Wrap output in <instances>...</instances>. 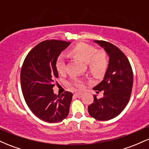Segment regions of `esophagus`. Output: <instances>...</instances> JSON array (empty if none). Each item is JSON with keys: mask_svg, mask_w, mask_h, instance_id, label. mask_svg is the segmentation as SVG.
<instances>
[{"mask_svg": "<svg viewBox=\"0 0 149 149\" xmlns=\"http://www.w3.org/2000/svg\"><path fill=\"white\" fill-rule=\"evenodd\" d=\"M83 93H80V92H76L74 94V96L78 97V98H80V97H83Z\"/></svg>", "mask_w": 149, "mask_h": 149, "instance_id": "esophagus-1", "label": "esophagus"}]
</instances>
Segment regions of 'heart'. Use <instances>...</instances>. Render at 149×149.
<instances>
[{
    "mask_svg": "<svg viewBox=\"0 0 149 149\" xmlns=\"http://www.w3.org/2000/svg\"><path fill=\"white\" fill-rule=\"evenodd\" d=\"M69 54L87 63L89 71L95 76L103 74L109 66L107 53L103 50H97L95 46L85 42L77 43L70 49ZM55 66L59 74H64L66 73V64L64 56L59 55L57 57ZM69 83L79 89L84 88V82L76 78H73Z\"/></svg>",
    "mask_w": 149,
    "mask_h": 149,
    "instance_id": "heart-1",
    "label": "heart"
}]
</instances>
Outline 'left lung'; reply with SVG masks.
<instances>
[{"instance_id": "left-lung-1", "label": "left lung", "mask_w": 149, "mask_h": 149, "mask_svg": "<svg viewBox=\"0 0 149 149\" xmlns=\"http://www.w3.org/2000/svg\"><path fill=\"white\" fill-rule=\"evenodd\" d=\"M104 47L109 56V63L104 80L93 90L104 92V97L94 96L88 112L98 120H109L118 116L130 98L133 85V72L129 60L116 45L104 40H95Z\"/></svg>"}]
</instances>
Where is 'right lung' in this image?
Wrapping results in <instances>:
<instances>
[{
  "label": "right lung",
  "mask_w": 149,
  "mask_h": 149,
  "mask_svg": "<svg viewBox=\"0 0 149 149\" xmlns=\"http://www.w3.org/2000/svg\"><path fill=\"white\" fill-rule=\"evenodd\" d=\"M71 43L64 40L40 42L26 57L21 69L22 93L27 106L38 118L58 123L67 117L73 94L66 91L56 95L54 78H58L55 63L61 51Z\"/></svg>",
  "instance_id": "1"
}]
</instances>
